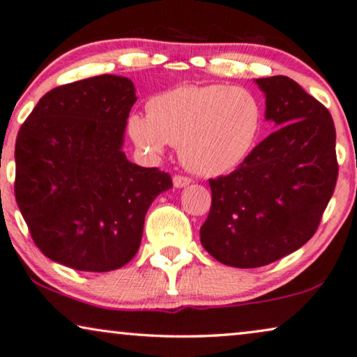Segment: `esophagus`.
Returning <instances> with one entry per match:
<instances>
[{
  "instance_id": "34e87169",
  "label": "esophagus",
  "mask_w": 357,
  "mask_h": 357,
  "mask_svg": "<svg viewBox=\"0 0 357 357\" xmlns=\"http://www.w3.org/2000/svg\"><path fill=\"white\" fill-rule=\"evenodd\" d=\"M192 179L189 178V176H181V174H176L173 178V184L174 188H184L188 186V184H191Z\"/></svg>"
}]
</instances>
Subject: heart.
I'll return each mask as SVG.
<instances>
[{
    "instance_id": "obj_1",
    "label": "heart",
    "mask_w": 357,
    "mask_h": 357,
    "mask_svg": "<svg viewBox=\"0 0 357 357\" xmlns=\"http://www.w3.org/2000/svg\"><path fill=\"white\" fill-rule=\"evenodd\" d=\"M132 140L151 155L166 144L192 173L222 176L243 165L258 144L263 109L248 89L227 84H183L155 94L149 116L132 114Z\"/></svg>"
}]
</instances>
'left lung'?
Wrapping results in <instances>:
<instances>
[{
  "mask_svg": "<svg viewBox=\"0 0 357 357\" xmlns=\"http://www.w3.org/2000/svg\"><path fill=\"white\" fill-rule=\"evenodd\" d=\"M266 119L278 129L234 173L208 179L201 227L208 255L234 268H261L315 235L338 179L336 130L320 101L287 76L256 79Z\"/></svg>",
  "mask_w": 357,
  "mask_h": 357,
  "instance_id": "obj_1",
  "label": "left lung"
}]
</instances>
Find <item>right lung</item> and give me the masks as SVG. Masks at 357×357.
I'll return each mask as SVG.
<instances>
[{
  "instance_id": "add662e5",
  "label": "right lung",
  "mask_w": 357,
  "mask_h": 357,
  "mask_svg": "<svg viewBox=\"0 0 357 357\" xmlns=\"http://www.w3.org/2000/svg\"><path fill=\"white\" fill-rule=\"evenodd\" d=\"M135 101L129 78L93 76L47 93L19 129L14 196L49 259L106 273L139 251L145 213L173 181L123 155Z\"/></svg>"
}]
</instances>
